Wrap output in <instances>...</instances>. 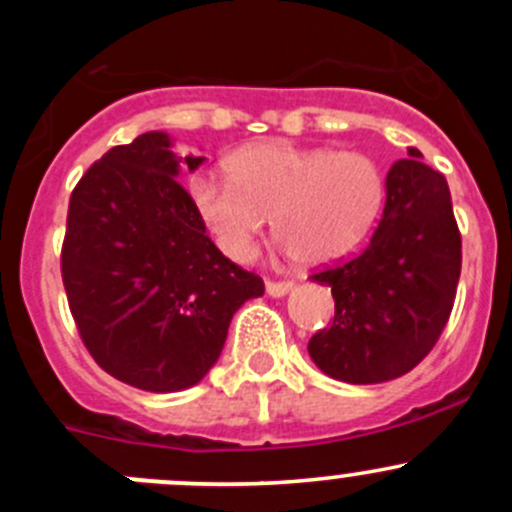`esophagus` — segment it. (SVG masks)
<instances>
[{
  "mask_svg": "<svg viewBox=\"0 0 512 512\" xmlns=\"http://www.w3.org/2000/svg\"><path fill=\"white\" fill-rule=\"evenodd\" d=\"M267 294H270V297H285V294L289 292V289L294 287V282L292 280H287V282H275V280H267Z\"/></svg>",
  "mask_w": 512,
  "mask_h": 512,
  "instance_id": "obj_1",
  "label": "esophagus"
}]
</instances>
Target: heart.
<instances>
[{
    "label": "heart",
    "instance_id": "heart-1",
    "mask_svg": "<svg viewBox=\"0 0 512 512\" xmlns=\"http://www.w3.org/2000/svg\"><path fill=\"white\" fill-rule=\"evenodd\" d=\"M230 178L200 173L190 200L232 260L255 252L267 218L304 265H324L369 232L384 203V175L356 151L265 143L232 153Z\"/></svg>",
    "mask_w": 512,
    "mask_h": 512
}]
</instances>
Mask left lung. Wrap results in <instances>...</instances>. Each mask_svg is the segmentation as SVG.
Segmentation results:
<instances>
[{
	"label": "left lung",
	"mask_w": 512,
	"mask_h": 512,
	"mask_svg": "<svg viewBox=\"0 0 512 512\" xmlns=\"http://www.w3.org/2000/svg\"><path fill=\"white\" fill-rule=\"evenodd\" d=\"M409 158L386 175V205L369 245L312 280L332 287L334 319L307 349L327 376L381 384L404 376L436 347L461 277V232L448 183Z\"/></svg>",
	"instance_id": "left-lung-1"
}]
</instances>
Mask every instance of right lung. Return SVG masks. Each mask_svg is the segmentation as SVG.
<instances>
[{
    "mask_svg": "<svg viewBox=\"0 0 512 512\" xmlns=\"http://www.w3.org/2000/svg\"><path fill=\"white\" fill-rule=\"evenodd\" d=\"M180 158L160 131L103 153L76 183L61 280L79 337L113 379L143 391L188 389L218 361L230 319L265 282L205 235Z\"/></svg>",
    "mask_w": 512,
    "mask_h": 512,
    "instance_id": "obj_1",
    "label": "right lung"
}]
</instances>
